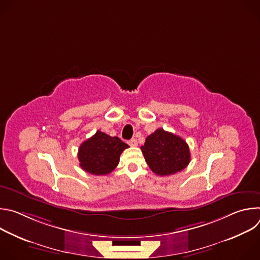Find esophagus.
<instances>
[{
	"mask_svg": "<svg viewBox=\"0 0 260 260\" xmlns=\"http://www.w3.org/2000/svg\"><path fill=\"white\" fill-rule=\"evenodd\" d=\"M128 144H129L131 146H137V145H138V141H137L135 138H133V139H131V140L128 141Z\"/></svg>",
	"mask_w": 260,
	"mask_h": 260,
	"instance_id": "34e87169",
	"label": "esophagus"
}]
</instances>
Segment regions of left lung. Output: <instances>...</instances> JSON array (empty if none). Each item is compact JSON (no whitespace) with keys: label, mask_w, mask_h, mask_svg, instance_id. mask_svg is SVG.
I'll list each match as a JSON object with an SVG mask.
<instances>
[{"label":"left lung","mask_w":260,"mask_h":260,"mask_svg":"<svg viewBox=\"0 0 260 260\" xmlns=\"http://www.w3.org/2000/svg\"><path fill=\"white\" fill-rule=\"evenodd\" d=\"M147 165L158 176H170L186 168L190 161L187 143L164 128L148 136L141 146Z\"/></svg>","instance_id":"1"}]
</instances>
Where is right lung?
Returning <instances> with one entry per match:
<instances>
[{
  "label": "right lung",
  "instance_id": "1",
  "mask_svg": "<svg viewBox=\"0 0 260 260\" xmlns=\"http://www.w3.org/2000/svg\"><path fill=\"white\" fill-rule=\"evenodd\" d=\"M126 148L128 145L118 137L98 131L79 147L80 167L91 175H108L117 167L120 154Z\"/></svg>",
  "mask_w": 260,
  "mask_h": 260
}]
</instances>
